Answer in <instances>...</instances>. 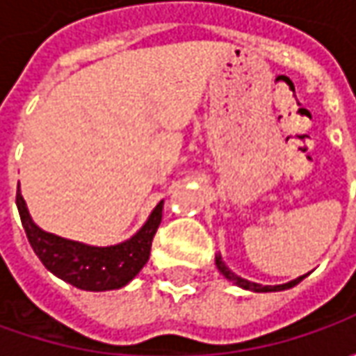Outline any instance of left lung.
Masks as SVG:
<instances>
[{"mask_svg": "<svg viewBox=\"0 0 356 356\" xmlns=\"http://www.w3.org/2000/svg\"><path fill=\"white\" fill-rule=\"evenodd\" d=\"M216 266H218V269L222 271V275L224 277H227L229 281H234L236 285H239V287H243V289H250V291H257V293H264V291H283V289H289V287H295L299 281L303 280V277H297V280L293 281H289V283H285V285H259V283H252V281H248V280H241V277H238L236 273H232L229 269H227L224 264H222V257L218 255L216 257Z\"/></svg>", "mask_w": 356, "mask_h": 356, "instance_id": "1", "label": "left lung"}]
</instances>
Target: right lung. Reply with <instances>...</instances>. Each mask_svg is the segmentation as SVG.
I'll return each instance as SVG.
<instances>
[{"instance_id": "obj_1", "label": "right lung", "mask_w": 356, "mask_h": 356, "mask_svg": "<svg viewBox=\"0 0 356 356\" xmlns=\"http://www.w3.org/2000/svg\"><path fill=\"white\" fill-rule=\"evenodd\" d=\"M15 202L23 229L41 264L57 277L85 291H108L124 287L148 261L152 238L162 220L160 202L146 224L132 238L111 248H92L53 236L35 226L19 190Z\"/></svg>"}]
</instances>
